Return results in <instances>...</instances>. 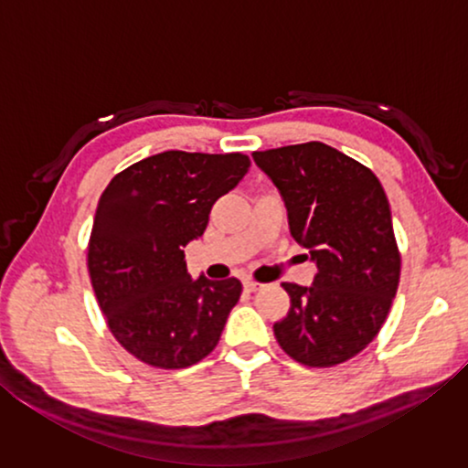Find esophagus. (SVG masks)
I'll return each instance as SVG.
<instances>
[{
  "instance_id": "1",
  "label": "esophagus",
  "mask_w": 468,
  "mask_h": 468,
  "mask_svg": "<svg viewBox=\"0 0 468 468\" xmlns=\"http://www.w3.org/2000/svg\"><path fill=\"white\" fill-rule=\"evenodd\" d=\"M260 287H262V284L260 282H256V281H251V279H248V281H243V289L248 291V292H253V291H258Z\"/></svg>"
}]
</instances>
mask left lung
I'll return each mask as SVG.
<instances>
[{
  "instance_id": "obj_1",
  "label": "left lung",
  "mask_w": 468,
  "mask_h": 468,
  "mask_svg": "<svg viewBox=\"0 0 468 468\" xmlns=\"http://www.w3.org/2000/svg\"><path fill=\"white\" fill-rule=\"evenodd\" d=\"M251 156L279 187L292 239L318 266L312 287L282 282L291 307L274 336L301 366L335 367L378 336L399 289L400 251L386 192L374 171L322 142Z\"/></svg>"
}]
</instances>
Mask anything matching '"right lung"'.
Returning <instances> with one entry per match:
<instances>
[{
	"label": "right lung",
	"instance_id": "add662e5",
	"mask_svg": "<svg viewBox=\"0 0 468 468\" xmlns=\"http://www.w3.org/2000/svg\"><path fill=\"white\" fill-rule=\"evenodd\" d=\"M250 156L167 150L117 173L94 215L86 264L107 326L146 366L184 369L215 351L241 295L237 279L194 281L186 245Z\"/></svg>",
	"mask_w": 468,
	"mask_h": 468
}]
</instances>
